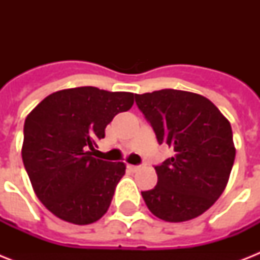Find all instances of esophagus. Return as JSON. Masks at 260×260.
<instances>
[{
	"mask_svg": "<svg viewBox=\"0 0 260 260\" xmlns=\"http://www.w3.org/2000/svg\"><path fill=\"white\" fill-rule=\"evenodd\" d=\"M128 169H129L131 171H136V170H139V166H135V165H128Z\"/></svg>",
	"mask_w": 260,
	"mask_h": 260,
	"instance_id": "obj_1",
	"label": "esophagus"
}]
</instances>
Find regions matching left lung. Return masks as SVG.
Here are the masks:
<instances>
[{
    "mask_svg": "<svg viewBox=\"0 0 260 260\" xmlns=\"http://www.w3.org/2000/svg\"><path fill=\"white\" fill-rule=\"evenodd\" d=\"M135 98L159 144L174 150L155 166L156 186L142 191L147 208L169 222L198 217L217 201L230 179L236 155L230 121L213 102L190 91L163 89Z\"/></svg>",
    "mask_w": 260,
    "mask_h": 260,
    "instance_id": "left-lung-1",
    "label": "left lung"
}]
</instances>
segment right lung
I'll return each instance as SVG.
<instances>
[{
    "instance_id": "right-lung-1",
    "label": "right lung",
    "mask_w": 260,
    "mask_h": 260,
    "mask_svg": "<svg viewBox=\"0 0 260 260\" xmlns=\"http://www.w3.org/2000/svg\"><path fill=\"white\" fill-rule=\"evenodd\" d=\"M134 93L83 86L55 91L25 118L21 155L35 194L60 220L77 225L108 212L125 163L93 156L98 139Z\"/></svg>"
}]
</instances>
